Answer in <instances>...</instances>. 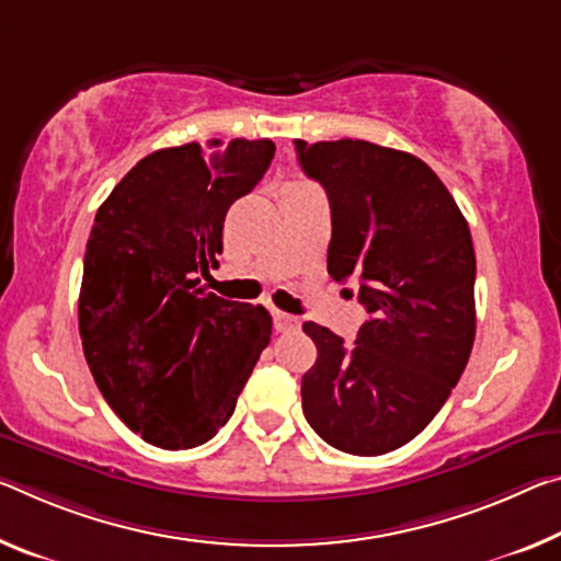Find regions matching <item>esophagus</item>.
<instances>
[{
    "instance_id": "esophagus-1",
    "label": "esophagus",
    "mask_w": 561,
    "mask_h": 561,
    "mask_svg": "<svg viewBox=\"0 0 561 561\" xmlns=\"http://www.w3.org/2000/svg\"><path fill=\"white\" fill-rule=\"evenodd\" d=\"M274 327H277V332H295V329L301 327V322L297 317L277 312V314H274Z\"/></svg>"
}]
</instances>
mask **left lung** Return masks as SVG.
<instances>
[{"mask_svg":"<svg viewBox=\"0 0 561 561\" xmlns=\"http://www.w3.org/2000/svg\"><path fill=\"white\" fill-rule=\"evenodd\" d=\"M295 147L332 209L327 270L336 282L357 279L369 312L352 344L305 322L317 362L301 377V409L334 449L387 455L434 420L472 354V234L414 154L364 139Z\"/></svg>","mask_w":561,"mask_h":561,"instance_id":"1","label":"left lung"}]
</instances>
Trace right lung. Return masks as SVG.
<instances>
[{
	"mask_svg": "<svg viewBox=\"0 0 561 561\" xmlns=\"http://www.w3.org/2000/svg\"><path fill=\"white\" fill-rule=\"evenodd\" d=\"M272 157L270 139L159 149L96 209L79 336L106 404L154 447L215 437L270 344V312L211 295L199 274L221 254L229 207L260 184Z\"/></svg>",
	"mask_w": 561,
	"mask_h": 561,
	"instance_id": "right-lung-1",
	"label": "right lung"
}]
</instances>
